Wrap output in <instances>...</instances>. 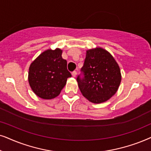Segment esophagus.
I'll return each mask as SVG.
<instances>
[{"instance_id": "1", "label": "esophagus", "mask_w": 151, "mask_h": 151, "mask_svg": "<svg viewBox=\"0 0 151 151\" xmlns=\"http://www.w3.org/2000/svg\"><path fill=\"white\" fill-rule=\"evenodd\" d=\"M77 72L76 71H73L72 72V75L73 77H75L76 76H77Z\"/></svg>"}]
</instances>
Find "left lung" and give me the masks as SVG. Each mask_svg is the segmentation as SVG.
<instances>
[{
  "mask_svg": "<svg viewBox=\"0 0 151 151\" xmlns=\"http://www.w3.org/2000/svg\"><path fill=\"white\" fill-rule=\"evenodd\" d=\"M83 77L77 78L80 91L90 102H105L117 91L122 76L113 57L101 47L88 50L83 67Z\"/></svg>",
  "mask_w": 151,
  "mask_h": 151,
  "instance_id": "obj_1",
  "label": "left lung"
}]
</instances>
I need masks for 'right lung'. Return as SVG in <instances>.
<instances>
[{"label":"right lung","mask_w":151,"mask_h":151,"mask_svg":"<svg viewBox=\"0 0 151 151\" xmlns=\"http://www.w3.org/2000/svg\"><path fill=\"white\" fill-rule=\"evenodd\" d=\"M62 50H47L31 63L28 81L33 92L40 98L51 99L57 96L71 77L67 61L61 57Z\"/></svg>","instance_id":"right-lung-1"}]
</instances>
